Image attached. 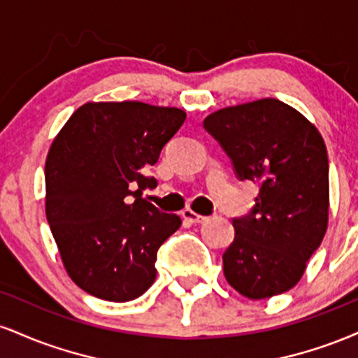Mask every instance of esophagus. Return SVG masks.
<instances>
[{
	"mask_svg": "<svg viewBox=\"0 0 358 358\" xmlns=\"http://www.w3.org/2000/svg\"><path fill=\"white\" fill-rule=\"evenodd\" d=\"M182 217L187 222H190V224H203V222H207V217L203 215H199V213H195L190 208H187V210L182 212Z\"/></svg>",
	"mask_w": 358,
	"mask_h": 358,
	"instance_id": "obj_1",
	"label": "esophagus"
}]
</instances>
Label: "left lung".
<instances>
[{
    "label": "left lung",
    "instance_id": "left-lung-1",
    "mask_svg": "<svg viewBox=\"0 0 358 358\" xmlns=\"http://www.w3.org/2000/svg\"><path fill=\"white\" fill-rule=\"evenodd\" d=\"M203 127L231 158L241 182L259 188L252 208L232 219L224 274L250 299L276 296L303 276L328 224V155L322 134L278 99L220 109Z\"/></svg>",
    "mask_w": 358,
    "mask_h": 358
}]
</instances>
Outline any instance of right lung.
Returning a JSON list of instances; mask_svg holds the SVG:
<instances>
[{"instance_id":"right-lung-1","label":"right lung","mask_w":358,"mask_h":358,"mask_svg":"<svg viewBox=\"0 0 358 358\" xmlns=\"http://www.w3.org/2000/svg\"><path fill=\"white\" fill-rule=\"evenodd\" d=\"M185 119L182 109L136 101L87 102L52 143L47 220L69 276L85 293L124 303L153 285L158 249L182 219L141 193L158 185L146 171Z\"/></svg>"}]
</instances>
